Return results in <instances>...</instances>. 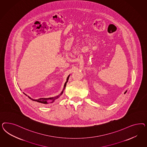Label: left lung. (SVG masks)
<instances>
[{
    "label": "left lung",
    "instance_id": "obj_1",
    "mask_svg": "<svg viewBox=\"0 0 147 147\" xmlns=\"http://www.w3.org/2000/svg\"><path fill=\"white\" fill-rule=\"evenodd\" d=\"M126 92H127V91H125V93H126Z\"/></svg>",
    "mask_w": 147,
    "mask_h": 147
}]
</instances>
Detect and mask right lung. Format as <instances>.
<instances>
[{"instance_id":"1","label":"right lung","mask_w":147,"mask_h":147,"mask_svg":"<svg viewBox=\"0 0 147 147\" xmlns=\"http://www.w3.org/2000/svg\"><path fill=\"white\" fill-rule=\"evenodd\" d=\"M69 76L70 75H69V76H68V77H67V80H66V82L65 83V85H64V86H63V89L62 90V92H61V93L59 95H58L57 96H54V97H52V98H38V99H33V98H30V96H27L26 94L24 93H23L25 95H26L28 96V98H30L31 100H32V101H36V102H39L41 103H43V104H47L48 103V101H49V100H51V101H52V102H51V103L53 102L54 101L56 100V99H57L58 98H59L61 95H62V94L63 93V90H64V89H65V88H66V84H67V82H68V79H69Z\"/></svg>"}]
</instances>
